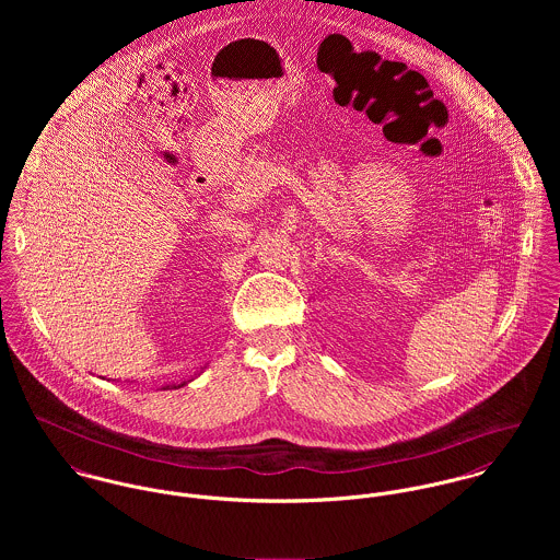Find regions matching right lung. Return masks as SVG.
Masks as SVG:
<instances>
[{"label":"right lung","instance_id":"right-lung-1","mask_svg":"<svg viewBox=\"0 0 560 560\" xmlns=\"http://www.w3.org/2000/svg\"><path fill=\"white\" fill-rule=\"evenodd\" d=\"M180 386H183V384H180ZM174 388H176V386H174Z\"/></svg>","mask_w":560,"mask_h":560}]
</instances>
